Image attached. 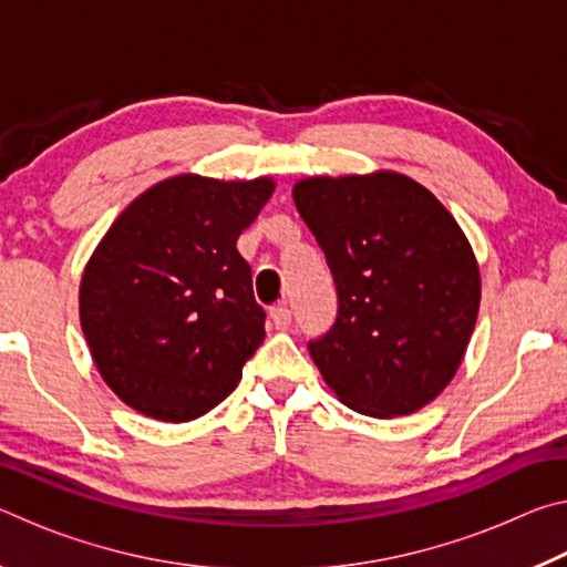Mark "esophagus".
I'll return each mask as SVG.
<instances>
[{"instance_id": "obj_1", "label": "esophagus", "mask_w": 567, "mask_h": 567, "mask_svg": "<svg viewBox=\"0 0 567 567\" xmlns=\"http://www.w3.org/2000/svg\"><path fill=\"white\" fill-rule=\"evenodd\" d=\"M270 318H272L275 330H287V328H290V322H292V312H290V307H287V305H277L270 310Z\"/></svg>"}]
</instances>
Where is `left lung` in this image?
<instances>
[{
    "label": "left lung",
    "instance_id": "obj_1",
    "mask_svg": "<svg viewBox=\"0 0 567 567\" xmlns=\"http://www.w3.org/2000/svg\"><path fill=\"white\" fill-rule=\"evenodd\" d=\"M297 213L338 285V320L310 354L342 405L410 415L455 378L480 310V267L445 205L408 175L305 177Z\"/></svg>",
    "mask_w": 567,
    "mask_h": 567
}]
</instances>
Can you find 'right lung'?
<instances>
[{"instance_id":"1","label":"right lung","mask_w":567,"mask_h":567,"mask_svg":"<svg viewBox=\"0 0 567 567\" xmlns=\"http://www.w3.org/2000/svg\"><path fill=\"white\" fill-rule=\"evenodd\" d=\"M272 177L175 175L122 209L84 265L80 324L94 368L124 405L159 422L217 408L265 340L243 229Z\"/></svg>"}]
</instances>
